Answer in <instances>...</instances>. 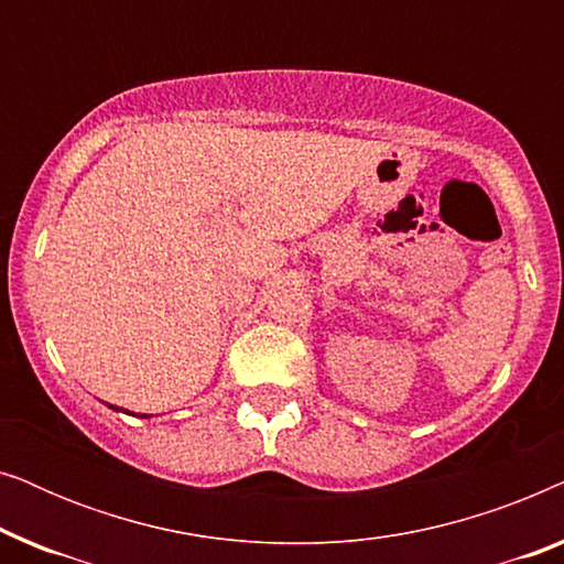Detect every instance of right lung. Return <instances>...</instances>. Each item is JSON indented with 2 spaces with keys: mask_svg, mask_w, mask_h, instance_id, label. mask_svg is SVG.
Instances as JSON below:
<instances>
[{
  "mask_svg": "<svg viewBox=\"0 0 564 564\" xmlns=\"http://www.w3.org/2000/svg\"><path fill=\"white\" fill-rule=\"evenodd\" d=\"M107 408H112V411H122V413H128V411H126V408H118V405H107ZM141 419H151V415H145V413H143V415H141Z\"/></svg>",
  "mask_w": 564,
  "mask_h": 564,
  "instance_id": "right-lung-1",
  "label": "right lung"
}]
</instances>
